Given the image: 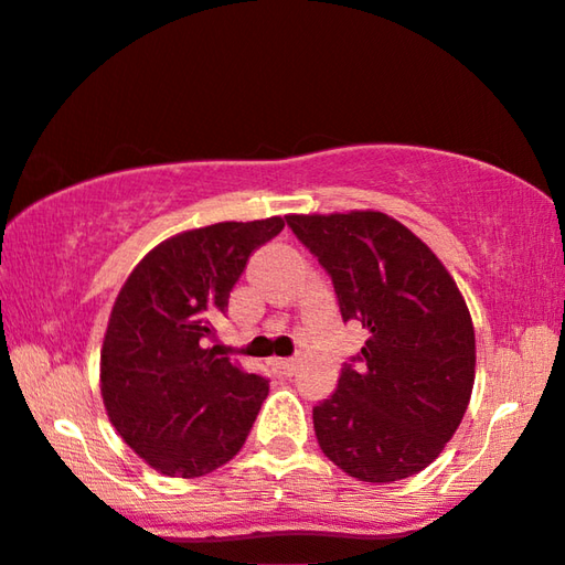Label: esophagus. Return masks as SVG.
Listing matches in <instances>:
<instances>
[{
  "label": "esophagus",
  "instance_id": "obj_1",
  "mask_svg": "<svg viewBox=\"0 0 565 565\" xmlns=\"http://www.w3.org/2000/svg\"><path fill=\"white\" fill-rule=\"evenodd\" d=\"M273 365L277 367V373L285 375V377L295 375V370H298V363H295V360H290V358H277V360H273Z\"/></svg>",
  "mask_w": 565,
  "mask_h": 565
}]
</instances>
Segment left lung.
<instances>
[{"mask_svg":"<svg viewBox=\"0 0 565 565\" xmlns=\"http://www.w3.org/2000/svg\"><path fill=\"white\" fill-rule=\"evenodd\" d=\"M285 220L332 277L340 316L367 332L338 391L312 408L322 452L365 483L420 473L473 393L476 330L463 295L436 253L385 212Z\"/></svg>","mask_w":565,"mask_h":565,"instance_id":"left-lung-1","label":"left lung"}]
</instances>
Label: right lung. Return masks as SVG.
<instances>
[{"mask_svg": "<svg viewBox=\"0 0 565 565\" xmlns=\"http://www.w3.org/2000/svg\"><path fill=\"white\" fill-rule=\"evenodd\" d=\"M282 217L217 222L164 239L119 290L99 358L102 401L129 448L170 478H200L243 448L267 397L263 375L207 340L253 249Z\"/></svg>", "mask_w": 565, "mask_h": 565, "instance_id": "right-lung-1", "label": "right lung"}]
</instances>
